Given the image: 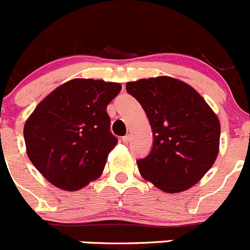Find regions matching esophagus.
Returning a JSON list of instances; mask_svg holds the SVG:
<instances>
[{"label":"esophagus","mask_w":250,"mask_h":250,"mask_svg":"<svg viewBox=\"0 0 250 250\" xmlns=\"http://www.w3.org/2000/svg\"><path fill=\"white\" fill-rule=\"evenodd\" d=\"M130 138H131L130 135H126V136H124V137L122 138V141L125 143V145H127V143L130 142Z\"/></svg>","instance_id":"34e87169"}]
</instances>
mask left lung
<instances>
[{
  "label": "left lung",
  "instance_id": "8db88e82",
  "mask_svg": "<svg viewBox=\"0 0 250 250\" xmlns=\"http://www.w3.org/2000/svg\"><path fill=\"white\" fill-rule=\"evenodd\" d=\"M147 114L154 142L137 160L141 176L167 193L199 182L216 160L220 147L217 115L192 86L171 76L126 83Z\"/></svg>",
  "mask_w": 250,
  "mask_h": 250
}]
</instances>
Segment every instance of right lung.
<instances>
[{"instance_id":"obj_1","label":"right lung","mask_w":250,"mask_h":250,"mask_svg":"<svg viewBox=\"0 0 250 250\" xmlns=\"http://www.w3.org/2000/svg\"><path fill=\"white\" fill-rule=\"evenodd\" d=\"M122 85L73 79L47 95L24 125L26 154L53 186L78 191L102 175L118 140L107 105Z\"/></svg>"}]
</instances>
